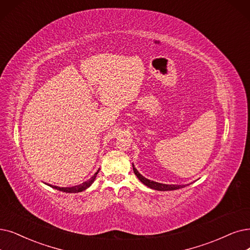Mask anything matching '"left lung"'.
I'll list each match as a JSON object with an SVG mask.
<instances>
[{
	"mask_svg": "<svg viewBox=\"0 0 250 250\" xmlns=\"http://www.w3.org/2000/svg\"><path fill=\"white\" fill-rule=\"evenodd\" d=\"M132 167H133V171H134L135 175L138 177L139 181H141L145 186L151 188H154V189H157V191H173V189H178V188H182L185 187V185H183V186H181V185H166V184H160V183L151 181V179H147L139 173L133 164H132Z\"/></svg>",
	"mask_w": 250,
	"mask_h": 250,
	"instance_id": "8db88e82",
	"label": "left lung"
}]
</instances>
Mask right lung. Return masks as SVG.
<instances>
[{"mask_svg":"<svg viewBox=\"0 0 250 250\" xmlns=\"http://www.w3.org/2000/svg\"><path fill=\"white\" fill-rule=\"evenodd\" d=\"M97 173H98V171H97L90 179H88V181H86L85 183H83V184H81V185L75 186V187H71V188H61V187L52 186V185H48V186L53 188L58 189V191L65 192V193H79V192H83V191H85L86 188H88L89 187H90V186L93 184V182L95 181V177H96V174H97Z\"/></svg>","mask_w":250,"mask_h":250,"instance_id":"add662e5","label":"right lung"}]
</instances>
